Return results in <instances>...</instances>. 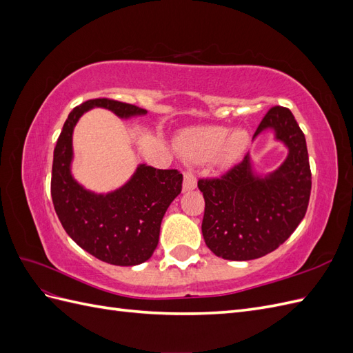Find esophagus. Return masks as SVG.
Instances as JSON below:
<instances>
[{"instance_id":"1","label":"esophagus","mask_w":353,"mask_h":353,"mask_svg":"<svg viewBox=\"0 0 353 353\" xmlns=\"http://www.w3.org/2000/svg\"><path fill=\"white\" fill-rule=\"evenodd\" d=\"M197 185V179H196V175L191 169H187L184 170V183H183V187H184V191H190L196 188Z\"/></svg>"}]
</instances>
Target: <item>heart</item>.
<instances>
[{"mask_svg":"<svg viewBox=\"0 0 353 353\" xmlns=\"http://www.w3.org/2000/svg\"><path fill=\"white\" fill-rule=\"evenodd\" d=\"M176 145L179 153L188 159L203 160L221 152L223 160L234 162L248 150L249 135L244 131L230 135L228 128L205 126L181 134Z\"/></svg>","mask_w":353,"mask_h":353,"instance_id":"b5f03b06","label":"heart"}]
</instances>
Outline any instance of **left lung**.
<instances>
[{"label": "left lung", "mask_w": 353, "mask_h": 353, "mask_svg": "<svg viewBox=\"0 0 353 353\" xmlns=\"http://www.w3.org/2000/svg\"><path fill=\"white\" fill-rule=\"evenodd\" d=\"M266 128L288 147L287 159L274 174L256 178L245 154L222 175L197 183L205 197L203 239L222 259L250 261L268 254L305 218L312 187L305 134L293 113L281 105L268 110L254 135Z\"/></svg>", "instance_id": "obj_1"}]
</instances>
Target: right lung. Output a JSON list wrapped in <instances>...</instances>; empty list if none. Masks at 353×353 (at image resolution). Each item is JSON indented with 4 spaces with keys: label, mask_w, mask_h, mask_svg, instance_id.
I'll return each mask as SVG.
<instances>
[{
    "label": "right lung",
    "mask_w": 353,
    "mask_h": 353,
    "mask_svg": "<svg viewBox=\"0 0 353 353\" xmlns=\"http://www.w3.org/2000/svg\"><path fill=\"white\" fill-rule=\"evenodd\" d=\"M104 108L121 117L144 114V109L113 99H94L74 108L63 125L54 147L51 197L69 237L95 258L132 266L152 258L160 223L172 200L183 190L178 169L141 165L130 183L114 193L97 196L83 190L70 175L72 132L83 112Z\"/></svg>",
    "instance_id": "right-lung-1"
}]
</instances>
